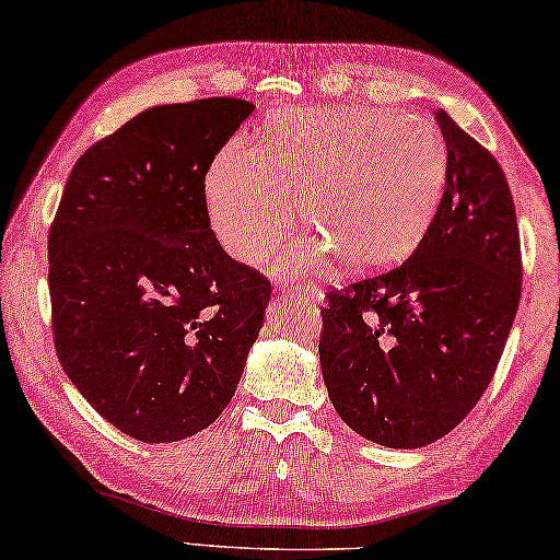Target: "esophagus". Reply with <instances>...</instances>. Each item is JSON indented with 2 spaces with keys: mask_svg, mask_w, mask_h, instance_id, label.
Returning <instances> with one entry per match:
<instances>
[{
  "mask_svg": "<svg viewBox=\"0 0 560 560\" xmlns=\"http://www.w3.org/2000/svg\"><path fill=\"white\" fill-rule=\"evenodd\" d=\"M280 298L282 300H317L319 298V290L315 285H288V288H280Z\"/></svg>",
  "mask_w": 560,
  "mask_h": 560,
  "instance_id": "esophagus-1",
  "label": "esophagus"
}]
</instances>
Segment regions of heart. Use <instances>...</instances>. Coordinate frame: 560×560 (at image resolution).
<instances>
[{
    "mask_svg": "<svg viewBox=\"0 0 560 560\" xmlns=\"http://www.w3.org/2000/svg\"><path fill=\"white\" fill-rule=\"evenodd\" d=\"M446 183L432 121L366 106L282 108L260 149L233 143L206 178L213 233L233 258L260 262L290 231L292 198L317 241L282 253V270H319L329 255L384 270L424 237Z\"/></svg>",
    "mask_w": 560,
    "mask_h": 560,
    "instance_id": "obj_1",
    "label": "heart"
}]
</instances>
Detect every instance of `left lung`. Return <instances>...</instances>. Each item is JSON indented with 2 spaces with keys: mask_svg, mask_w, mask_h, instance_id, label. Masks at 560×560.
Returning <instances> with one entry per match:
<instances>
[{
  "mask_svg": "<svg viewBox=\"0 0 560 560\" xmlns=\"http://www.w3.org/2000/svg\"><path fill=\"white\" fill-rule=\"evenodd\" d=\"M446 188L407 262L327 295L319 366L347 427L419 448L459 424L497 372L521 300L516 208L497 159L446 112Z\"/></svg>",
  "mask_w": 560,
  "mask_h": 560,
  "instance_id": "1",
  "label": "left lung"
}]
</instances>
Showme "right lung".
<instances>
[{"label":"right lung","instance_id":"add662e5","mask_svg":"<svg viewBox=\"0 0 560 560\" xmlns=\"http://www.w3.org/2000/svg\"><path fill=\"white\" fill-rule=\"evenodd\" d=\"M250 101L153 106L73 166L49 231L59 362L124 434L171 444L213 424L262 329L270 282L210 228L206 173Z\"/></svg>","mask_w":560,"mask_h":560}]
</instances>
